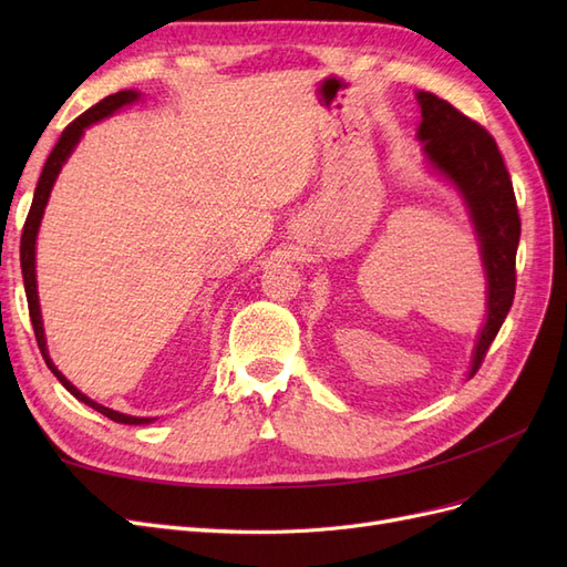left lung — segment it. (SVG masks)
Here are the masks:
<instances>
[{
    "instance_id": "1",
    "label": "left lung",
    "mask_w": 567,
    "mask_h": 567,
    "mask_svg": "<svg viewBox=\"0 0 567 567\" xmlns=\"http://www.w3.org/2000/svg\"><path fill=\"white\" fill-rule=\"evenodd\" d=\"M416 101L421 106L416 140L423 158L435 175L456 188L466 205L487 279V315L473 348L471 379L499 333L516 293L518 205L508 169L489 132L431 92H416Z\"/></svg>"
}]
</instances>
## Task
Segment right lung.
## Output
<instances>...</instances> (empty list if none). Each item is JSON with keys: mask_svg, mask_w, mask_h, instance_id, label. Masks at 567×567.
Instances as JSON below:
<instances>
[{"mask_svg": "<svg viewBox=\"0 0 567 567\" xmlns=\"http://www.w3.org/2000/svg\"><path fill=\"white\" fill-rule=\"evenodd\" d=\"M142 99V92L136 90H125V92H117L111 94L106 99H101L96 106H92L90 111H84L78 120H73L71 125L63 130V134L59 136V142L54 146V151L49 153V158L44 163V169L40 175L38 188H35V196H32V205H30V213L25 219V227H23V236H21V269H23V284H25V298H28V310H30V321H32V329H35V338H38V346L40 352L44 357L47 367L51 369V373L56 375L61 381V385L73 394L75 400H80L82 404L92 406L99 414H104L106 419L115 421V423H125V425H146L156 419H146V416H130V414H120L115 409H109L104 404L94 402L87 394L80 392L71 381L65 379V375L56 369V364L51 362L49 350H47V336H44V321H42V310H40V296H38V267H35V255H38V234H40V225H42V217H44V208L49 203L51 196V188L56 184V177L61 173V167L65 165V161L71 158V153L75 151V146L80 144L82 134L87 127H92L94 123L104 117H111L113 113H117L120 109H125L134 101Z\"/></svg>", "mask_w": 567, "mask_h": 567, "instance_id": "1", "label": "right lung"}]
</instances>
